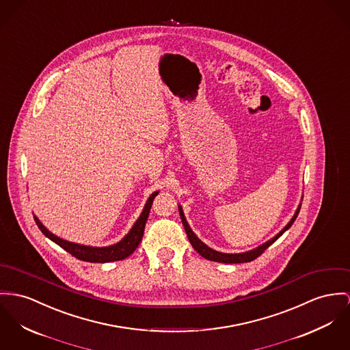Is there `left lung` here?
<instances>
[{"label":"left lung","instance_id":"8db88e82","mask_svg":"<svg viewBox=\"0 0 350 350\" xmlns=\"http://www.w3.org/2000/svg\"><path fill=\"white\" fill-rule=\"evenodd\" d=\"M299 209H301V204L298 205L296 213L293 215L292 219L284 226V229H282L280 233H277L273 239H270L269 241L264 242L262 245H260V246H257V247H254V249H252V250L242 252V253H222V252H217L215 249L209 247L206 243H204V242L201 241V240L193 233V230L190 229L188 221H187V218H185V215H184V212H183L181 205H178L181 221H183V225H184V228H185V232H187V236H188L189 242L191 243V246H193V247L196 249V252H197L198 254H201L204 258L211 260V261H215V262H222V264H241V262H249V261H253L254 258H257L258 256H261V254L265 252V249H268L273 242L275 241V240H278V239L293 225V222L296 221Z\"/></svg>","mask_w":350,"mask_h":350}]
</instances>
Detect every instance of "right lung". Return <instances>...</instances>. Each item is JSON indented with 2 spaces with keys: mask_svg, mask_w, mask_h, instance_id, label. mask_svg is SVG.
<instances>
[{
  "mask_svg": "<svg viewBox=\"0 0 350 350\" xmlns=\"http://www.w3.org/2000/svg\"><path fill=\"white\" fill-rule=\"evenodd\" d=\"M160 191H154L149 196L142 212L139 217L137 218L135 225L132 226V229L129 230V233L117 243L109 245V246H103V247H97V246H86V245H81L76 242L66 241L64 239H59L58 236L53 234L52 232H49L42 224L41 221L37 218V215H34V221L37 224V226L40 228V230L52 241L55 242L58 246H61L64 250H66L68 253H70L72 256H75L76 258H79L81 261H86V262H111V261H120L124 260L126 257H129L137 246L139 245V242L142 240L144 236V229H145V224L146 219L149 217V212L153 204L154 197L159 194Z\"/></svg>",
  "mask_w": 350,
  "mask_h": 350,
  "instance_id": "add662e5",
  "label": "right lung"
}]
</instances>
